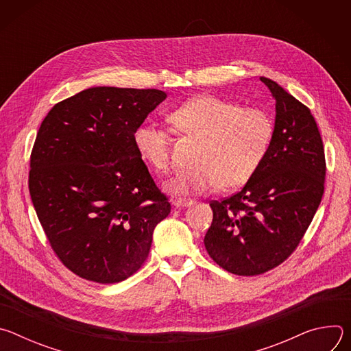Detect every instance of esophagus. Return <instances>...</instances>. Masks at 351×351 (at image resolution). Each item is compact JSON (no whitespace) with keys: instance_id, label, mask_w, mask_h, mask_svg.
Returning a JSON list of instances; mask_svg holds the SVG:
<instances>
[{"instance_id":"esophagus-1","label":"esophagus","mask_w":351,"mask_h":351,"mask_svg":"<svg viewBox=\"0 0 351 351\" xmlns=\"http://www.w3.org/2000/svg\"><path fill=\"white\" fill-rule=\"evenodd\" d=\"M172 204H173V207H176V208H184V207H189V206H191V204H193V202H191V199L176 198V199H173Z\"/></svg>"}]
</instances>
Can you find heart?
Masks as SVG:
<instances>
[{"mask_svg": "<svg viewBox=\"0 0 351 351\" xmlns=\"http://www.w3.org/2000/svg\"><path fill=\"white\" fill-rule=\"evenodd\" d=\"M173 129L199 140L193 169L178 172L167 189L178 195L207 194L245 184L263 164L274 134V121L257 107L241 108L229 99L198 95L169 115ZM140 158L158 173L171 168V133L141 123L133 133Z\"/></svg>", "mask_w": 351, "mask_h": 351, "instance_id": "b5f03b06", "label": "heart"}]
</instances>
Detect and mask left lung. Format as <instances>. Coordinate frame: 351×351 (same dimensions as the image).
I'll return each mask as SVG.
<instances>
[{
    "instance_id": "1",
    "label": "left lung",
    "mask_w": 351,
    "mask_h": 351,
    "mask_svg": "<svg viewBox=\"0 0 351 351\" xmlns=\"http://www.w3.org/2000/svg\"><path fill=\"white\" fill-rule=\"evenodd\" d=\"M260 79L276 99L269 148L240 191L210 203L214 218L204 237L210 257L240 276L261 275L291 256L325 190V149L310 108L276 82Z\"/></svg>"
}]
</instances>
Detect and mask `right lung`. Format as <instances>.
<instances>
[{
    "instance_id": "obj_1",
    "label": "right lung",
    "mask_w": 351,
    "mask_h": 351,
    "mask_svg": "<svg viewBox=\"0 0 351 351\" xmlns=\"http://www.w3.org/2000/svg\"><path fill=\"white\" fill-rule=\"evenodd\" d=\"M165 97L157 88L91 87L56 104L40 125L30 154L32 203L58 260L86 280L133 275L171 213L133 143Z\"/></svg>"
}]
</instances>
